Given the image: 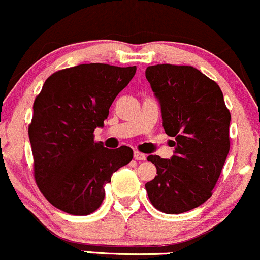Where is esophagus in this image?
<instances>
[{
	"label": "esophagus",
	"mask_w": 260,
	"mask_h": 260,
	"mask_svg": "<svg viewBox=\"0 0 260 260\" xmlns=\"http://www.w3.org/2000/svg\"><path fill=\"white\" fill-rule=\"evenodd\" d=\"M134 159L135 160H145L146 156L140 151H134Z\"/></svg>",
	"instance_id": "esophagus-1"
}]
</instances>
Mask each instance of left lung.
Returning a JSON list of instances; mask_svg holds the SVG:
<instances>
[{
    "mask_svg": "<svg viewBox=\"0 0 260 260\" xmlns=\"http://www.w3.org/2000/svg\"><path fill=\"white\" fill-rule=\"evenodd\" d=\"M145 76L174 138L170 159L149 155L157 175L145 184L156 209L180 214L211 197L229 152L230 112L216 82L192 66H149Z\"/></svg>",
    "mask_w": 260,
    "mask_h": 260,
    "instance_id": "obj_1",
    "label": "left lung"
}]
</instances>
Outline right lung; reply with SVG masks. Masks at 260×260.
I'll return each instance as SVG.
<instances>
[{"mask_svg": "<svg viewBox=\"0 0 260 260\" xmlns=\"http://www.w3.org/2000/svg\"><path fill=\"white\" fill-rule=\"evenodd\" d=\"M136 72V66L82 63L52 74L34 103L28 127L35 178L44 197L72 215L95 211L105 185L129 164V146L110 150L93 141L104 126L115 98Z\"/></svg>", "mask_w": 260, "mask_h": 260, "instance_id": "right-lung-1", "label": "right lung"}]
</instances>
